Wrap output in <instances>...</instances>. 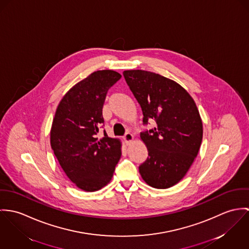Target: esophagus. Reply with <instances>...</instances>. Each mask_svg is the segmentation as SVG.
Instances as JSON below:
<instances>
[{
    "mask_svg": "<svg viewBox=\"0 0 249 249\" xmlns=\"http://www.w3.org/2000/svg\"><path fill=\"white\" fill-rule=\"evenodd\" d=\"M123 139H124V141H125V143L128 145V144H130L132 141H133V139H134V136L131 134V133H126L125 134V136L123 137Z\"/></svg>",
    "mask_w": 249,
    "mask_h": 249,
    "instance_id": "obj_1",
    "label": "esophagus"
}]
</instances>
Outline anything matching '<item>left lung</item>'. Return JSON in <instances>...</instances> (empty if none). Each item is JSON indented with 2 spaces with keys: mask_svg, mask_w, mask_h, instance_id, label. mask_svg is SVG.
Listing matches in <instances>:
<instances>
[{
  "mask_svg": "<svg viewBox=\"0 0 249 249\" xmlns=\"http://www.w3.org/2000/svg\"><path fill=\"white\" fill-rule=\"evenodd\" d=\"M123 75L141 107L143 124L152 119L157 123L140 133L148 158L139 173L154 188L172 187L184 178L201 144L202 122L196 103L179 84L158 73L133 70Z\"/></svg>",
  "mask_w": 249,
  "mask_h": 249,
  "instance_id": "8db88e82",
  "label": "left lung"
}]
</instances>
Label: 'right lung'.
<instances>
[{
	"label": "right lung",
	"instance_id": "1",
	"mask_svg": "<svg viewBox=\"0 0 249 249\" xmlns=\"http://www.w3.org/2000/svg\"><path fill=\"white\" fill-rule=\"evenodd\" d=\"M121 78L111 70L97 71L75 84L60 101L51 130V145L67 177L87 192L111 181L121 157L119 139L104 135L102 109L110 88Z\"/></svg>",
	"mask_w": 249,
	"mask_h": 249
}]
</instances>
